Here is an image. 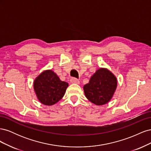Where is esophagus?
Returning <instances> with one entry per match:
<instances>
[{
  "mask_svg": "<svg viewBox=\"0 0 151 151\" xmlns=\"http://www.w3.org/2000/svg\"><path fill=\"white\" fill-rule=\"evenodd\" d=\"M70 83L72 84H79L80 83V81H79V79H77L76 78H74V77H73L70 79Z\"/></svg>",
  "mask_w": 151,
  "mask_h": 151,
  "instance_id": "1",
  "label": "esophagus"
}]
</instances>
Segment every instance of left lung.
I'll return each instance as SVG.
<instances>
[{
  "instance_id": "1",
  "label": "left lung",
  "mask_w": 151,
  "mask_h": 151,
  "mask_svg": "<svg viewBox=\"0 0 151 151\" xmlns=\"http://www.w3.org/2000/svg\"><path fill=\"white\" fill-rule=\"evenodd\" d=\"M115 76L106 68H99L91 76L89 83L84 86L86 97L96 105L107 103L116 89Z\"/></svg>"
}]
</instances>
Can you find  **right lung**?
<instances>
[{
  "mask_svg": "<svg viewBox=\"0 0 151 151\" xmlns=\"http://www.w3.org/2000/svg\"><path fill=\"white\" fill-rule=\"evenodd\" d=\"M68 84L62 81L52 70L40 74L34 81V89L39 101L42 104L51 106L60 100Z\"/></svg>",
  "mask_w": 151,
  "mask_h": 151,
  "instance_id": "1",
  "label": "right lung"
}]
</instances>
